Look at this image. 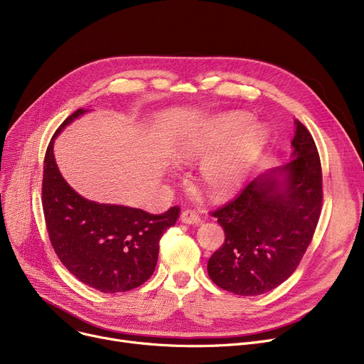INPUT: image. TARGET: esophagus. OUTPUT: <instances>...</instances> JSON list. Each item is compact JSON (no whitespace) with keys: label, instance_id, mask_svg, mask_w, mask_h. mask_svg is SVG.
Wrapping results in <instances>:
<instances>
[{"label":"esophagus","instance_id":"1","mask_svg":"<svg viewBox=\"0 0 364 364\" xmlns=\"http://www.w3.org/2000/svg\"><path fill=\"white\" fill-rule=\"evenodd\" d=\"M181 221L186 224H199L202 218L193 209H186V211L181 213Z\"/></svg>","mask_w":364,"mask_h":364}]
</instances>
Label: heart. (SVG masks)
<instances>
[{"instance_id":"obj_1","label":"heart","mask_w":364,"mask_h":364,"mask_svg":"<svg viewBox=\"0 0 364 364\" xmlns=\"http://www.w3.org/2000/svg\"><path fill=\"white\" fill-rule=\"evenodd\" d=\"M246 113H228L215 119L202 136L187 140L178 150V161L196 162L232 143L223 153L209 158L200 168V180L209 195L224 198L232 195L243 183L247 171L261 153L267 132L252 125Z\"/></svg>"}]
</instances>
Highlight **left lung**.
<instances>
[{"label": "left lung", "mask_w": 364, "mask_h": 364, "mask_svg": "<svg viewBox=\"0 0 364 364\" xmlns=\"http://www.w3.org/2000/svg\"><path fill=\"white\" fill-rule=\"evenodd\" d=\"M295 124L291 161L211 213L225 240L209 258L208 274L227 292H270L291 277L311 243L323 203L321 164L310 131Z\"/></svg>", "instance_id": "obj_1"}]
</instances>
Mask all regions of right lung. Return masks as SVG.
I'll return each instance as SVG.
<instances>
[{
	"instance_id": "right-lung-1",
	"label": "right lung",
	"mask_w": 364,
	"mask_h": 364,
	"mask_svg": "<svg viewBox=\"0 0 364 364\" xmlns=\"http://www.w3.org/2000/svg\"><path fill=\"white\" fill-rule=\"evenodd\" d=\"M85 110L78 109L57 128L47 147L43 209L54 252L80 282L103 294L139 288L155 272L159 240L174 225L180 206L164 214L84 199L63 180L53 155V140Z\"/></svg>"
}]
</instances>
